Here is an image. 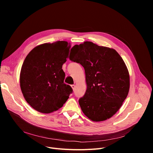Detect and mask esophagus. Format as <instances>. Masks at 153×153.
Instances as JSON below:
<instances>
[{
	"label": "esophagus",
	"instance_id": "34e87169",
	"mask_svg": "<svg viewBox=\"0 0 153 153\" xmlns=\"http://www.w3.org/2000/svg\"><path fill=\"white\" fill-rule=\"evenodd\" d=\"M71 87L72 88V89H73V91H74L75 90V88H76V85L74 84L71 85Z\"/></svg>",
	"mask_w": 153,
	"mask_h": 153
}]
</instances>
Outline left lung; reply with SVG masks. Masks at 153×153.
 Instances as JSON below:
<instances>
[{"label": "left lung", "mask_w": 153, "mask_h": 153, "mask_svg": "<svg viewBox=\"0 0 153 153\" xmlns=\"http://www.w3.org/2000/svg\"><path fill=\"white\" fill-rule=\"evenodd\" d=\"M70 60L81 64L87 90L79 103L94 122L113 116L122 105L130 89V76L120 54L114 49L85 42L72 48Z\"/></svg>", "instance_id": "1"}]
</instances>
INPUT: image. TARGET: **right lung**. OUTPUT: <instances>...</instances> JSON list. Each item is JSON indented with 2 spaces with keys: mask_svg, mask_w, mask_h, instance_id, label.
<instances>
[{
  "mask_svg": "<svg viewBox=\"0 0 153 153\" xmlns=\"http://www.w3.org/2000/svg\"><path fill=\"white\" fill-rule=\"evenodd\" d=\"M70 46L64 41L44 43L32 50L22 66L20 83L23 97L38 111L49 114L62 107L72 89L64 83L62 64Z\"/></svg>",
  "mask_w": 153,
  "mask_h": 153,
  "instance_id": "add662e5",
  "label": "right lung"
}]
</instances>
